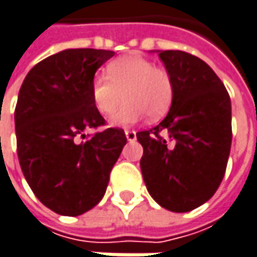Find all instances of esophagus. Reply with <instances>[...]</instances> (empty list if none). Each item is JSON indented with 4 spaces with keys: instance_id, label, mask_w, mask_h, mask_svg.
<instances>
[{
    "instance_id": "obj_1",
    "label": "esophagus",
    "mask_w": 257,
    "mask_h": 257,
    "mask_svg": "<svg viewBox=\"0 0 257 257\" xmlns=\"http://www.w3.org/2000/svg\"><path fill=\"white\" fill-rule=\"evenodd\" d=\"M125 135H126V140H128L129 143H132V141H135L137 140V132L135 131H125Z\"/></svg>"
}]
</instances>
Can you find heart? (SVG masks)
Here are the masks:
<instances>
[{"mask_svg":"<svg viewBox=\"0 0 257 257\" xmlns=\"http://www.w3.org/2000/svg\"><path fill=\"white\" fill-rule=\"evenodd\" d=\"M106 76L98 75L91 81L90 94L94 107L103 116H112L113 126H128L147 114L157 120L169 112L174 97V84L170 72L140 55H126L112 61Z\"/></svg>","mask_w":257,"mask_h":257,"instance_id":"obj_1","label":"heart"}]
</instances>
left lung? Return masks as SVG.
<instances>
[{
    "mask_svg": "<svg viewBox=\"0 0 257 257\" xmlns=\"http://www.w3.org/2000/svg\"><path fill=\"white\" fill-rule=\"evenodd\" d=\"M174 84L157 126L137 134L141 172L153 199L173 212L205 204L218 189L231 148V101L212 68L188 52L159 51Z\"/></svg>",
    "mask_w": 257,
    "mask_h": 257,
    "instance_id": "8db88e82",
    "label": "left lung"
}]
</instances>
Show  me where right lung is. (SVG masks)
<instances>
[{
  "label": "right lung",
  "instance_id": "1",
  "mask_svg": "<svg viewBox=\"0 0 257 257\" xmlns=\"http://www.w3.org/2000/svg\"><path fill=\"white\" fill-rule=\"evenodd\" d=\"M114 55L103 49H65L26 75L14 112L20 167L39 201L59 215L77 217L101 201L110 172L126 144L107 128L93 104L94 74ZM81 136L84 142H78Z\"/></svg>",
  "mask_w": 257,
  "mask_h": 257
}]
</instances>
